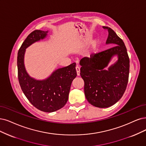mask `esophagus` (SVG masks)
Masks as SVG:
<instances>
[{
	"label": "esophagus",
	"instance_id": "34e87169",
	"mask_svg": "<svg viewBox=\"0 0 146 146\" xmlns=\"http://www.w3.org/2000/svg\"><path fill=\"white\" fill-rule=\"evenodd\" d=\"M76 70L77 72V75L78 76H79L80 75V67L79 66H76Z\"/></svg>",
	"mask_w": 146,
	"mask_h": 146
}]
</instances>
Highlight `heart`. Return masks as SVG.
Instances as JSON below:
<instances>
[{"label": "heart", "instance_id": "1", "mask_svg": "<svg viewBox=\"0 0 146 146\" xmlns=\"http://www.w3.org/2000/svg\"><path fill=\"white\" fill-rule=\"evenodd\" d=\"M100 45V40L99 38H96L91 44V46L90 49H88L84 54L85 57L88 58H92L97 52H98Z\"/></svg>", "mask_w": 146, "mask_h": 146}]
</instances>
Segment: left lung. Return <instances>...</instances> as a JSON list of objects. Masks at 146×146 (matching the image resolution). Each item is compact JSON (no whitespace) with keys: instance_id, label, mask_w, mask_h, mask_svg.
I'll list each match as a JSON object with an SVG mask.
<instances>
[{"instance_id":"left-lung-1","label":"left lung","mask_w":146,"mask_h":146,"mask_svg":"<svg viewBox=\"0 0 146 146\" xmlns=\"http://www.w3.org/2000/svg\"><path fill=\"white\" fill-rule=\"evenodd\" d=\"M103 28L108 31L106 44L114 47L91 58L85 57L79 62L85 98L91 105L101 108L111 106L121 98L129 74V58L125 43L112 29ZM114 56L117 57V61L108 68Z\"/></svg>"}]
</instances>
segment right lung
Masks as SVG:
<instances>
[{
  "label": "right lung",
  "instance_id": "obj_1",
  "mask_svg": "<svg viewBox=\"0 0 146 146\" xmlns=\"http://www.w3.org/2000/svg\"><path fill=\"white\" fill-rule=\"evenodd\" d=\"M48 32L35 30L27 36L18 52L17 68L19 84L26 98L38 110L52 112L66 104L72 82L77 73L74 62L55 70L44 79L37 80L29 76L24 63L26 49L34 42L44 39Z\"/></svg>",
  "mask_w": 146,
  "mask_h": 146
}]
</instances>
